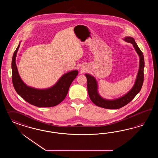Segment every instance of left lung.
<instances>
[{
    "label": "left lung",
    "mask_w": 158,
    "mask_h": 158,
    "mask_svg": "<svg viewBox=\"0 0 158 158\" xmlns=\"http://www.w3.org/2000/svg\"><path fill=\"white\" fill-rule=\"evenodd\" d=\"M124 40L126 42L131 43L133 45V47L139 57V71L134 86L124 96L114 100H107L102 98L99 94L98 92V84L95 77L90 74L86 73L85 76L87 77V86L89 96L91 101L98 106L110 110L119 109L129 104L141 89L143 81L144 58L143 53L135 43L133 38L127 36L124 38Z\"/></svg>",
    "instance_id": "left-lung-1"
}]
</instances>
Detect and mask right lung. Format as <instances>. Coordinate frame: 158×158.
I'll use <instances>...</instances> for the list:
<instances>
[{
    "label": "right lung",
    "instance_id": "right-lung-1",
    "mask_svg": "<svg viewBox=\"0 0 158 158\" xmlns=\"http://www.w3.org/2000/svg\"><path fill=\"white\" fill-rule=\"evenodd\" d=\"M20 46L16 48L11 62L12 81L16 92L24 100L38 107H52L59 104L67 96L69 88L76 78L78 71L73 70L65 73L52 87L38 89L27 86L19 77L16 66L15 58Z\"/></svg>",
    "mask_w": 158,
    "mask_h": 158
}]
</instances>
